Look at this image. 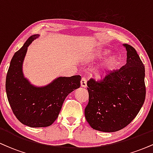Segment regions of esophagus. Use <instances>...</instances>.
Here are the masks:
<instances>
[{"label": "esophagus", "mask_w": 153, "mask_h": 153, "mask_svg": "<svg viewBox=\"0 0 153 153\" xmlns=\"http://www.w3.org/2000/svg\"><path fill=\"white\" fill-rule=\"evenodd\" d=\"M80 85L82 88H86L87 87V83H86V80L85 78H82L81 80H80Z\"/></svg>", "instance_id": "obj_1"}]
</instances>
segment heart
<instances>
[{
  "mask_svg": "<svg viewBox=\"0 0 153 153\" xmlns=\"http://www.w3.org/2000/svg\"><path fill=\"white\" fill-rule=\"evenodd\" d=\"M110 52V50L108 49H102V50H96L92 54V57L94 59H101L103 57L107 55ZM119 63V57L117 54H111L106 59L104 63H103L102 67L103 71H111L115 69L116 67L117 66ZM102 75V72L101 71H97L96 73V76L98 78H101Z\"/></svg>",
  "mask_w": 153,
  "mask_h": 153,
  "instance_id": "obj_1",
  "label": "heart"
}]
</instances>
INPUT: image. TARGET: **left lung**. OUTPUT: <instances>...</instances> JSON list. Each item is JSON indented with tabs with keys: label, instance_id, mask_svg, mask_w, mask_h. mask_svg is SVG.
<instances>
[{
	"label": "left lung",
	"instance_id": "8db88e82",
	"mask_svg": "<svg viewBox=\"0 0 153 153\" xmlns=\"http://www.w3.org/2000/svg\"><path fill=\"white\" fill-rule=\"evenodd\" d=\"M127 63L98 82H87L88 103L85 117L93 129L103 132L120 130L135 118L145 99V66L134 47L123 44Z\"/></svg>",
	"mask_w": 153,
	"mask_h": 153
}]
</instances>
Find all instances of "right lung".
I'll return each mask as SVG.
<instances>
[{
  "instance_id": "add662e5",
  "label": "right lung",
  "mask_w": 153,
  "mask_h": 153,
  "mask_svg": "<svg viewBox=\"0 0 153 153\" xmlns=\"http://www.w3.org/2000/svg\"><path fill=\"white\" fill-rule=\"evenodd\" d=\"M39 34H34L14 54L6 75V91L16 117L30 127H49L58 117L68 94L80 86V75L58 77L43 86L33 85L23 73L28 47Z\"/></svg>"
}]
</instances>
